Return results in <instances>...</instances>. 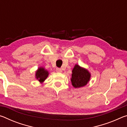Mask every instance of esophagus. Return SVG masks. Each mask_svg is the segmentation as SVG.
I'll list each match as a JSON object with an SVG mask.
<instances>
[{"instance_id": "esophagus-1", "label": "esophagus", "mask_w": 127, "mask_h": 127, "mask_svg": "<svg viewBox=\"0 0 127 127\" xmlns=\"http://www.w3.org/2000/svg\"><path fill=\"white\" fill-rule=\"evenodd\" d=\"M56 72H58V73H61L62 72V70L61 69V68H57V69H56Z\"/></svg>"}]
</instances>
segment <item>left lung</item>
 Masks as SVG:
<instances>
[{
    "label": "left lung",
    "instance_id": "obj_1",
    "mask_svg": "<svg viewBox=\"0 0 127 127\" xmlns=\"http://www.w3.org/2000/svg\"><path fill=\"white\" fill-rule=\"evenodd\" d=\"M91 74L88 70L76 64L72 70L71 82L75 88H79L85 86L89 82Z\"/></svg>",
    "mask_w": 127,
    "mask_h": 127
}]
</instances>
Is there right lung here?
I'll list each match as a JSON object with an SVG mask.
<instances>
[{
	"label": "right lung",
	"instance_id": "obj_1",
	"mask_svg": "<svg viewBox=\"0 0 127 127\" xmlns=\"http://www.w3.org/2000/svg\"><path fill=\"white\" fill-rule=\"evenodd\" d=\"M36 78L40 83H42L49 76L48 70L45 69L44 68L40 67L36 72Z\"/></svg>",
	"mask_w": 127,
	"mask_h": 127
}]
</instances>
